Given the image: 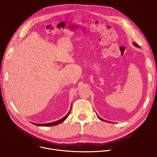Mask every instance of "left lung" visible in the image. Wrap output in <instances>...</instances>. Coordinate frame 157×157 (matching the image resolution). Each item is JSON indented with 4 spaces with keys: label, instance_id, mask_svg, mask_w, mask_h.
<instances>
[{
    "label": "left lung",
    "instance_id": "left-lung-1",
    "mask_svg": "<svg viewBox=\"0 0 157 157\" xmlns=\"http://www.w3.org/2000/svg\"><path fill=\"white\" fill-rule=\"evenodd\" d=\"M133 44H134V46H135L136 47H138V48H139V45H138V44H137L136 43H133ZM97 117H98V118H99L100 120H103V121H105L104 120H103V119L101 118H100L99 117H98V115H97ZM107 121V122H109V121Z\"/></svg>",
    "mask_w": 157,
    "mask_h": 157
}]
</instances>
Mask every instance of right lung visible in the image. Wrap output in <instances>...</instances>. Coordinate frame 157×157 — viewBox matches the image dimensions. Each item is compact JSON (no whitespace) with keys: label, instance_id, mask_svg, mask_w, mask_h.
I'll list each match as a JSON object with an SVG mask.
<instances>
[{"label":"right lung","instance_id":"right-lung-1","mask_svg":"<svg viewBox=\"0 0 157 157\" xmlns=\"http://www.w3.org/2000/svg\"><path fill=\"white\" fill-rule=\"evenodd\" d=\"M71 110V108L70 111H69V113L67 114V115H66V116H65L63 118H62V119L58 120L56 121H54V122H52V123H44V124H37V123H33V124L36 125H37V126H44V127L55 126V125H59V124H60V123H61L62 122H63V121H65L66 119H67V118L68 117V116H69V114H70Z\"/></svg>","mask_w":157,"mask_h":157}]
</instances>
